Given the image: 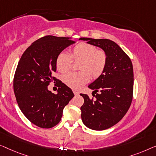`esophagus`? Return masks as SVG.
<instances>
[{"label":"esophagus","instance_id":"obj_1","mask_svg":"<svg viewBox=\"0 0 156 156\" xmlns=\"http://www.w3.org/2000/svg\"><path fill=\"white\" fill-rule=\"evenodd\" d=\"M73 92L74 95H79V93H78V92H77V91H76V90H73Z\"/></svg>","mask_w":156,"mask_h":156}]
</instances>
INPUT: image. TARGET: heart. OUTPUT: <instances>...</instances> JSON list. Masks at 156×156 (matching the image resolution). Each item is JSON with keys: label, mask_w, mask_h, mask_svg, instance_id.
Masks as SVG:
<instances>
[{"label": "heart", "mask_w": 156, "mask_h": 156, "mask_svg": "<svg viewBox=\"0 0 156 156\" xmlns=\"http://www.w3.org/2000/svg\"><path fill=\"white\" fill-rule=\"evenodd\" d=\"M72 59L80 61L78 65V73H70L63 77V82L73 89L78 90L88 82L90 76L98 78L102 75L106 67L107 55L104 50L90 44L82 42L71 49V55L64 51L56 56V66L61 73H66L71 67Z\"/></svg>", "instance_id": "b5f03b06"}]
</instances>
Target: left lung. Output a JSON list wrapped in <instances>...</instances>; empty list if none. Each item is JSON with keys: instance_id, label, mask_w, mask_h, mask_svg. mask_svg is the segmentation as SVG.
I'll return each mask as SVG.
<instances>
[{"instance_id": "1", "label": "left lung", "mask_w": 156, "mask_h": 156, "mask_svg": "<svg viewBox=\"0 0 156 156\" xmlns=\"http://www.w3.org/2000/svg\"><path fill=\"white\" fill-rule=\"evenodd\" d=\"M80 39L101 48L107 55L103 73L88 85L94 90L93 96L96 100L80 94L84 98L80 107L83 124L93 130H105L117 124L130 107L133 98V65L130 58L115 41L87 37Z\"/></svg>"}]
</instances>
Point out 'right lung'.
<instances>
[{
	"label": "right lung",
	"instance_id": "add662e5",
	"mask_svg": "<svg viewBox=\"0 0 156 156\" xmlns=\"http://www.w3.org/2000/svg\"><path fill=\"white\" fill-rule=\"evenodd\" d=\"M74 43L70 37H43L25 50L17 64L13 80L17 105L23 115L41 128L58 124L63 108L74 96L71 89L61 80L56 83L57 94L48 90L50 83L58 80L53 76L57 55Z\"/></svg>",
	"mask_w": 156,
	"mask_h": 156
}]
</instances>
